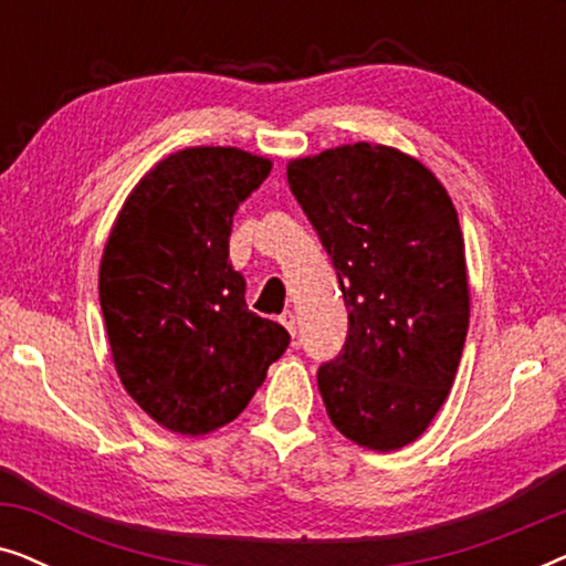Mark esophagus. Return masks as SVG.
Returning a JSON list of instances; mask_svg holds the SVG:
<instances>
[{"instance_id":"esophagus-1","label":"esophagus","mask_w":566,"mask_h":566,"mask_svg":"<svg viewBox=\"0 0 566 566\" xmlns=\"http://www.w3.org/2000/svg\"><path fill=\"white\" fill-rule=\"evenodd\" d=\"M281 324H283L285 329L291 332V337L296 339V314H293V312H283V314H281Z\"/></svg>"}]
</instances>
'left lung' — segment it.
Instances as JSON below:
<instances>
[{"mask_svg": "<svg viewBox=\"0 0 566 566\" xmlns=\"http://www.w3.org/2000/svg\"><path fill=\"white\" fill-rule=\"evenodd\" d=\"M289 185L347 306L343 350L316 374L324 407L353 443L397 451L443 407L467 343L459 213L422 161L366 142L293 159Z\"/></svg>", "mask_w": 566, "mask_h": 566, "instance_id": "1", "label": "left lung"}]
</instances>
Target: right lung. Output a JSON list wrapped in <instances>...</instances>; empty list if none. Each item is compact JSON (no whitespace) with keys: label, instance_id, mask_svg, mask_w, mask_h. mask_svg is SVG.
<instances>
[{"label":"right lung","instance_id":"obj_1","mask_svg":"<svg viewBox=\"0 0 566 566\" xmlns=\"http://www.w3.org/2000/svg\"><path fill=\"white\" fill-rule=\"evenodd\" d=\"M273 161L192 146L149 169L99 262V306L120 384L161 428L206 436L237 420L291 335L247 308L229 262L242 200Z\"/></svg>","mask_w":566,"mask_h":566}]
</instances>
